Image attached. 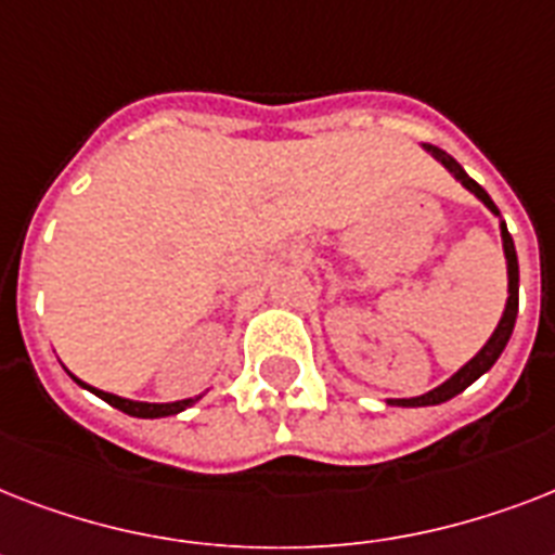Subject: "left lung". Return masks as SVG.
<instances>
[{"mask_svg": "<svg viewBox=\"0 0 555 555\" xmlns=\"http://www.w3.org/2000/svg\"><path fill=\"white\" fill-rule=\"evenodd\" d=\"M423 150L429 152L431 158L438 160V164H443V169H447L449 176L455 178L457 184L466 186V190L473 192L475 198L481 201L483 207L490 209L492 216H501L499 207L492 204V198L487 195V190H483L481 184H475L473 178L466 176L464 167L457 164L449 152L438 150V146H429V143H423ZM501 244H504V259H507V302H504V313H501L499 325H495V331L490 334V339L483 343V348L478 351V354L469 360L466 365H461V369L452 374L449 379H443L438 388H431V391H426V395L421 397H395V400H388V405H405V409H417V405H438V403H447V400H452L455 395H461L464 388H469L475 383V379L481 377V374H487V371L495 365V360L501 357V351L507 348L509 337H513V328H516V317H518V256H516V244H513V235L507 233V224L501 221Z\"/></svg>", "mask_w": 555, "mask_h": 555, "instance_id": "obj_1", "label": "left lung"}]
</instances>
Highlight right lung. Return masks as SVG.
Returning a JSON list of instances; mask_svg holds the SVG:
<instances>
[{
    "label": "right lung",
    "instance_id": "1",
    "mask_svg": "<svg viewBox=\"0 0 555 555\" xmlns=\"http://www.w3.org/2000/svg\"><path fill=\"white\" fill-rule=\"evenodd\" d=\"M68 374H72V371H68ZM74 383L82 388H89L91 395H98L100 400H106L108 405H115V409H120L124 414H132V417H169V414L184 412V409H190L192 403H198L201 400V395H198V397H186V400H176V403H143V400H129V397H117V395H112V391H103V388L89 386V383H82L80 377H74Z\"/></svg>",
    "mask_w": 555,
    "mask_h": 555
}]
</instances>
